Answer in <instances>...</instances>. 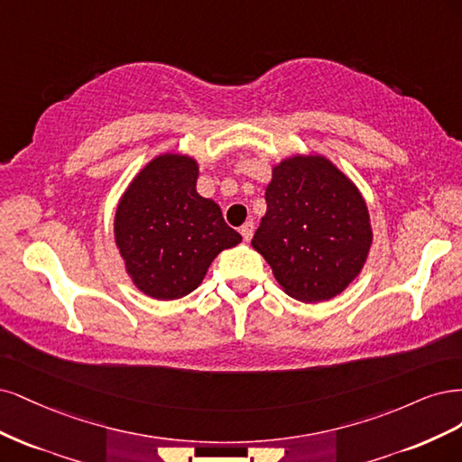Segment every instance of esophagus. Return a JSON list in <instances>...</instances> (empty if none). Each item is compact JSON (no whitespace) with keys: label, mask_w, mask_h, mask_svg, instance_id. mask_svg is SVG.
<instances>
[{"label":"esophagus","mask_w":462,"mask_h":462,"mask_svg":"<svg viewBox=\"0 0 462 462\" xmlns=\"http://www.w3.org/2000/svg\"><path fill=\"white\" fill-rule=\"evenodd\" d=\"M253 232H255V225H253V222H245V225L240 228V234H242V237L245 242H249L251 237H253Z\"/></svg>","instance_id":"34e87169"}]
</instances>
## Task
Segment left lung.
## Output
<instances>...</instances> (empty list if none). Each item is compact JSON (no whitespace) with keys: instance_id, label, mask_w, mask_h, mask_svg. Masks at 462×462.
I'll use <instances>...</instances> for the list:
<instances>
[{"instance_id":"left-lung-1","label":"left lung","mask_w":462,"mask_h":462,"mask_svg":"<svg viewBox=\"0 0 462 462\" xmlns=\"http://www.w3.org/2000/svg\"><path fill=\"white\" fill-rule=\"evenodd\" d=\"M266 215L251 245L297 301L317 303L344 291L366 261L372 230L366 203L328 159L282 161L266 186Z\"/></svg>"}]
</instances>
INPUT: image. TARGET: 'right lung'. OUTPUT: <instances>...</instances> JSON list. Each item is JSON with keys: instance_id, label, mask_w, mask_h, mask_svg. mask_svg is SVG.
<instances>
[{"instance_id": "right-lung-1", "label": "right lung", "mask_w": 462, "mask_h": 462, "mask_svg": "<svg viewBox=\"0 0 462 462\" xmlns=\"http://www.w3.org/2000/svg\"><path fill=\"white\" fill-rule=\"evenodd\" d=\"M196 161L161 155L134 178L116 207L115 240L126 271L155 300L188 295L222 249L242 242L220 207L196 191Z\"/></svg>"}]
</instances>
